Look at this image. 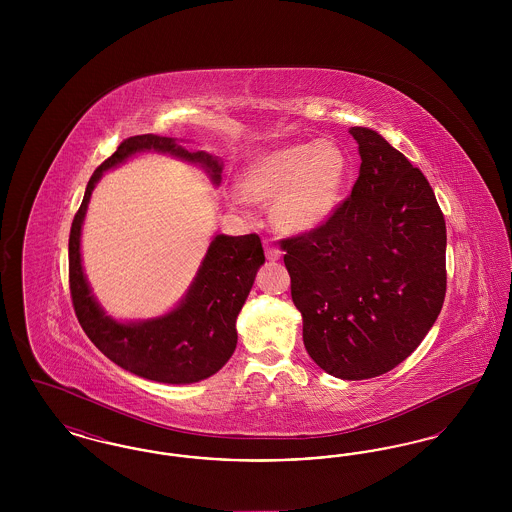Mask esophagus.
<instances>
[{"mask_svg":"<svg viewBox=\"0 0 512 512\" xmlns=\"http://www.w3.org/2000/svg\"><path fill=\"white\" fill-rule=\"evenodd\" d=\"M265 255H267L268 261H278L282 257V251L272 244H267L265 245Z\"/></svg>","mask_w":512,"mask_h":512,"instance_id":"34e87169","label":"esophagus"}]
</instances>
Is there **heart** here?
Masks as SVG:
<instances>
[{"label": "heart", "instance_id": "1", "mask_svg": "<svg viewBox=\"0 0 512 512\" xmlns=\"http://www.w3.org/2000/svg\"><path fill=\"white\" fill-rule=\"evenodd\" d=\"M347 174V155L334 140L286 144L249 161L242 174L244 195L232 201H274V226L284 234H305L336 211Z\"/></svg>", "mask_w": 512, "mask_h": 512}]
</instances>
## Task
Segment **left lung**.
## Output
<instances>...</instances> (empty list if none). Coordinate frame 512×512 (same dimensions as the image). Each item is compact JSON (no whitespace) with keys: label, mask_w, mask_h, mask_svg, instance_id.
<instances>
[{"label":"left lung","mask_w":512,"mask_h":512,"mask_svg":"<svg viewBox=\"0 0 512 512\" xmlns=\"http://www.w3.org/2000/svg\"><path fill=\"white\" fill-rule=\"evenodd\" d=\"M349 134L361 155L351 195L280 247L307 353L336 378L366 380L403 363L434 326L447 234L426 176L378 132Z\"/></svg>","instance_id":"1"}]
</instances>
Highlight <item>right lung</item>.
<instances>
[{"mask_svg":"<svg viewBox=\"0 0 512 512\" xmlns=\"http://www.w3.org/2000/svg\"><path fill=\"white\" fill-rule=\"evenodd\" d=\"M171 153L197 163L220 184L222 163L205 151H188L174 138L142 134L124 140L92 174L69 236V284L74 313L86 336L99 351L124 370L163 384H192L219 372L232 357L238 332L236 318L265 263L257 234H217L197 270V276L176 309L163 317L140 322H119L99 307L84 276L80 259V230L92 192L101 174L140 151Z\"/></svg>","mask_w":512,"mask_h":512,"instance_id":"1","label":"right lung"}]
</instances>
